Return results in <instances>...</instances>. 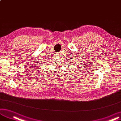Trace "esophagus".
<instances>
[{
  "mask_svg": "<svg viewBox=\"0 0 121 121\" xmlns=\"http://www.w3.org/2000/svg\"><path fill=\"white\" fill-rule=\"evenodd\" d=\"M57 55H59V54H57Z\"/></svg>",
  "mask_w": 121,
  "mask_h": 121,
  "instance_id": "obj_1",
  "label": "esophagus"
}]
</instances>
